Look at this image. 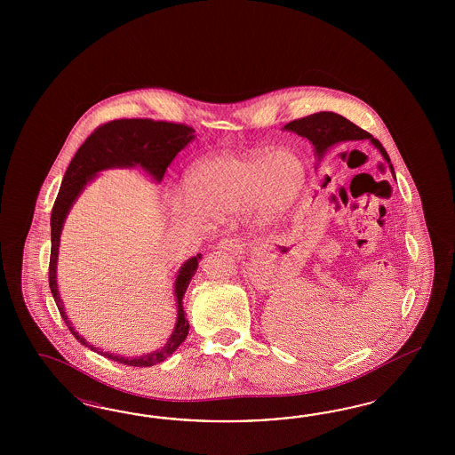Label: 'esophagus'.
I'll list each match as a JSON object with an SVG mask.
<instances>
[{
    "label": "esophagus",
    "instance_id": "obj_1",
    "mask_svg": "<svg viewBox=\"0 0 455 455\" xmlns=\"http://www.w3.org/2000/svg\"><path fill=\"white\" fill-rule=\"evenodd\" d=\"M219 248L223 250V251H228V253H242V250H243V242L240 240V238H225V240H221L220 243H219Z\"/></svg>",
    "mask_w": 455,
    "mask_h": 455
}]
</instances>
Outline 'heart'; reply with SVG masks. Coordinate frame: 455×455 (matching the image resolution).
I'll return each instance as SVG.
<instances>
[{
	"label": "heart",
	"mask_w": 455,
	"mask_h": 455,
	"mask_svg": "<svg viewBox=\"0 0 455 455\" xmlns=\"http://www.w3.org/2000/svg\"><path fill=\"white\" fill-rule=\"evenodd\" d=\"M305 168L297 153L274 150L267 155H210L187 172L183 196L170 198L177 220L204 215L223 220L247 207L259 221L282 217L302 192Z\"/></svg>",
	"instance_id": "b5f03b06"
}]
</instances>
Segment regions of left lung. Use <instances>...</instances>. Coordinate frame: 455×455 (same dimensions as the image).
Instances as JSON below:
<instances>
[{"label":"left lung","instance_id":"left-lung-1","mask_svg":"<svg viewBox=\"0 0 455 455\" xmlns=\"http://www.w3.org/2000/svg\"><path fill=\"white\" fill-rule=\"evenodd\" d=\"M285 130L293 132L300 137L307 138L314 145V152L317 155V164L323 158V155L331 150L333 145L348 141V140H371L373 147L382 153L387 164L394 173V166L390 164V158L387 155L382 143L373 138L365 130L358 128L357 124L348 122L342 115H337L333 111H320L310 116L293 120L283 126Z\"/></svg>","mask_w":455,"mask_h":455}]
</instances>
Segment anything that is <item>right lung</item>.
Wrapping results in <instances>:
<instances>
[{"mask_svg": "<svg viewBox=\"0 0 455 455\" xmlns=\"http://www.w3.org/2000/svg\"><path fill=\"white\" fill-rule=\"evenodd\" d=\"M195 130L187 124H172V122H155L148 118H130V120H113L108 124L98 126L97 130L84 140L78 152L75 153L73 160L69 162L67 173L61 181L60 192L56 196L55 205L52 210V255H50V272L48 282L53 293L56 307L68 325L69 331L82 345L90 347L103 357L115 360L118 363H124L130 367H150L160 363L170 357L180 344L187 339L190 323L185 318L183 310V295L187 287L195 275L198 262L202 255L188 259L180 267L179 275L175 278V297H177V323L173 333L166 340L162 350L152 352L141 357H122L110 352H103L101 348L88 345L78 331L71 327L68 317L65 314V307L60 299L58 283H56V263H58V247H60V235L63 230V223L67 220L69 208L75 200L80 196L83 188L90 180L95 179L100 172L108 168H133L140 166L148 173L156 183L162 181L166 168L173 162V158L181 152L193 138Z\"/></svg>", "mask_w": 455, "mask_h": 455, "instance_id": "obj_1", "label": "right lung"}]
</instances>
